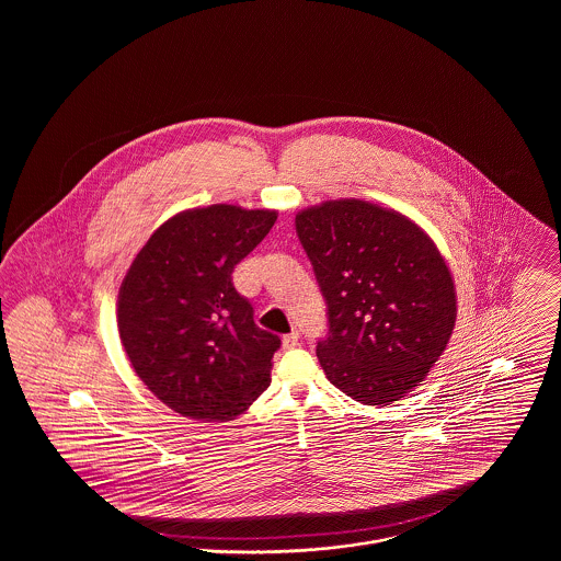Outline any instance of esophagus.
Here are the masks:
<instances>
[{"label":"esophagus","instance_id":"34e87169","mask_svg":"<svg viewBox=\"0 0 561 561\" xmlns=\"http://www.w3.org/2000/svg\"><path fill=\"white\" fill-rule=\"evenodd\" d=\"M282 343H284V347L286 348L298 347V332H290V334H286Z\"/></svg>","mask_w":561,"mask_h":561}]
</instances>
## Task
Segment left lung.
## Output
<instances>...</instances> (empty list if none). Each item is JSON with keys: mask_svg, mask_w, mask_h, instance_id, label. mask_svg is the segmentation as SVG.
<instances>
[{"mask_svg": "<svg viewBox=\"0 0 561 561\" xmlns=\"http://www.w3.org/2000/svg\"><path fill=\"white\" fill-rule=\"evenodd\" d=\"M328 305L318 359L328 380L366 405L410 393L453 336V273L408 216L364 199H332L296 214Z\"/></svg>", "mask_w": 561, "mask_h": 561, "instance_id": "left-lung-1", "label": "left lung"}]
</instances>
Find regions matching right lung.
<instances>
[{
    "label": "right lung",
    "mask_w": 561,
    "mask_h": 561,
    "mask_svg": "<svg viewBox=\"0 0 561 561\" xmlns=\"http://www.w3.org/2000/svg\"><path fill=\"white\" fill-rule=\"evenodd\" d=\"M275 220V210L229 204L179 213L122 282L117 328L134 373L183 416L233 421L271 382L282 341L254 323L231 273Z\"/></svg>",
    "instance_id": "1"
}]
</instances>
